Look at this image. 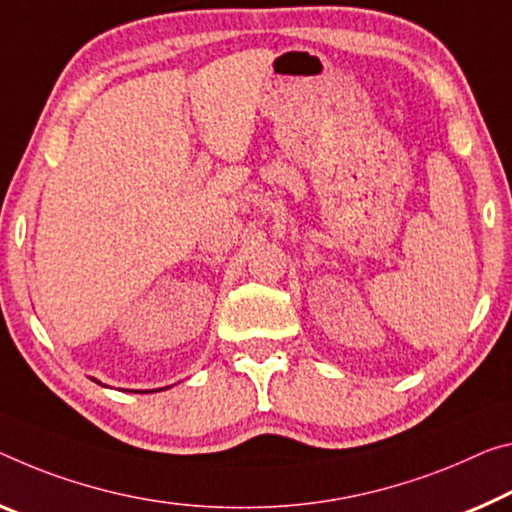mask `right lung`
Returning a JSON list of instances; mask_svg holds the SVG:
<instances>
[{"label": "right lung", "mask_w": 512, "mask_h": 512, "mask_svg": "<svg viewBox=\"0 0 512 512\" xmlns=\"http://www.w3.org/2000/svg\"><path fill=\"white\" fill-rule=\"evenodd\" d=\"M96 382H98V380H96ZM164 389H167V387H164ZM153 391H162V389H153ZM141 393H144V391H141ZM146 393H148V391H146Z\"/></svg>", "instance_id": "obj_1"}]
</instances>
